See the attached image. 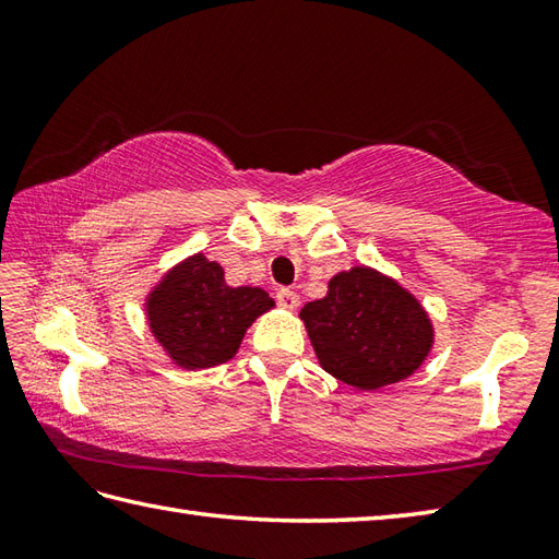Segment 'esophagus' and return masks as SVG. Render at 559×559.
Wrapping results in <instances>:
<instances>
[{"label": "esophagus", "instance_id": "34e87169", "mask_svg": "<svg viewBox=\"0 0 559 559\" xmlns=\"http://www.w3.org/2000/svg\"><path fill=\"white\" fill-rule=\"evenodd\" d=\"M276 302L283 307V310H298V307H300V295L288 290V288H281L276 293Z\"/></svg>", "mask_w": 559, "mask_h": 559}]
</instances>
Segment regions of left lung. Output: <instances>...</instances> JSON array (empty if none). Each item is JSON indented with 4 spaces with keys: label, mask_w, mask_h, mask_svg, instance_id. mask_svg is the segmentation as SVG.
Returning <instances> with one entry per match:
<instances>
[{
    "label": "left lung",
    "mask_w": 559,
    "mask_h": 559,
    "mask_svg": "<svg viewBox=\"0 0 559 559\" xmlns=\"http://www.w3.org/2000/svg\"><path fill=\"white\" fill-rule=\"evenodd\" d=\"M300 319L319 365L360 391L408 379L435 343L420 300L396 278L362 264L336 273L324 298L307 302Z\"/></svg>",
    "instance_id": "obj_1"
}]
</instances>
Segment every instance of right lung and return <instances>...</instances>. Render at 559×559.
I'll return each mask as SVG.
<instances>
[{
  "mask_svg": "<svg viewBox=\"0 0 559 559\" xmlns=\"http://www.w3.org/2000/svg\"><path fill=\"white\" fill-rule=\"evenodd\" d=\"M144 305L153 338L185 370L228 362L254 319L276 307L266 290L228 286L223 266L201 252L163 273Z\"/></svg>",
  "mask_w": 559,
  "mask_h": 559,
  "instance_id": "obj_1",
  "label": "right lung"
}]
</instances>
